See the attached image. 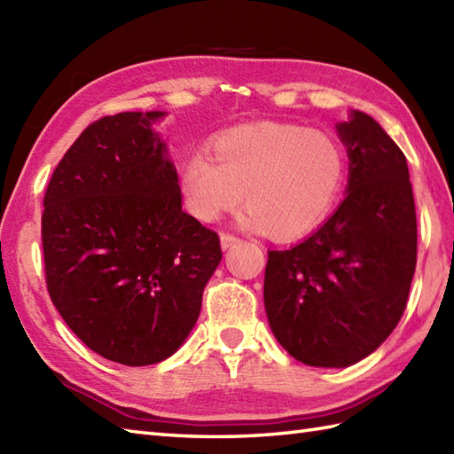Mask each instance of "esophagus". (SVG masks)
<instances>
[{
  "instance_id": "obj_1",
  "label": "esophagus",
  "mask_w": 454,
  "mask_h": 454,
  "mask_svg": "<svg viewBox=\"0 0 454 454\" xmlns=\"http://www.w3.org/2000/svg\"><path fill=\"white\" fill-rule=\"evenodd\" d=\"M239 239L234 236V234H230V232H222L220 234V246H222V249H228V247H232L234 244H238Z\"/></svg>"
}]
</instances>
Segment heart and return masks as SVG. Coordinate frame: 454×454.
<instances>
[{
	"label": "heart",
	"mask_w": 454,
	"mask_h": 454,
	"mask_svg": "<svg viewBox=\"0 0 454 454\" xmlns=\"http://www.w3.org/2000/svg\"><path fill=\"white\" fill-rule=\"evenodd\" d=\"M181 168L187 210L202 222L247 208L246 224L293 242L322 224L341 195L347 158L332 134L298 124L259 122L218 137Z\"/></svg>",
	"instance_id": "b5f03b06"
}]
</instances>
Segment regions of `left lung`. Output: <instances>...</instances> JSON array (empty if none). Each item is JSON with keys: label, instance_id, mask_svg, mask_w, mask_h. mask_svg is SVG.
Listing matches in <instances>:
<instances>
[{"label": "left lung", "instance_id": "8db88e82", "mask_svg": "<svg viewBox=\"0 0 454 454\" xmlns=\"http://www.w3.org/2000/svg\"><path fill=\"white\" fill-rule=\"evenodd\" d=\"M349 153L347 197L291 249L269 252V325L308 366H349L392 333L406 310L418 259L408 161L382 127L355 111L337 124Z\"/></svg>", "mask_w": 454, "mask_h": 454}]
</instances>
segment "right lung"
I'll list each match as a JSON object with an SVG mask.
<instances>
[{"instance_id":"right-lung-1","label":"right lung","mask_w":454,"mask_h":454,"mask_svg":"<svg viewBox=\"0 0 454 454\" xmlns=\"http://www.w3.org/2000/svg\"><path fill=\"white\" fill-rule=\"evenodd\" d=\"M119 113L91 122L44 192L43 255L51 301L91 351L153 364L195 325L222 259L220 238L181 210V189L150 122Z\"/></svg>"}]
</instances>
